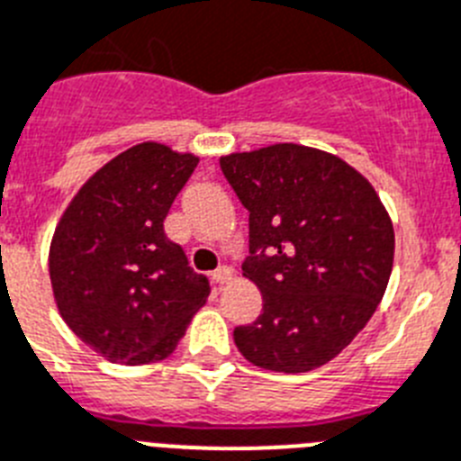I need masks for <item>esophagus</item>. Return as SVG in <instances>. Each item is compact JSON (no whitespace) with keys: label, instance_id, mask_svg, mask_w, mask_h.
Returning <instances> with one entry per match:
<instances>
[{"label":"esophagus","instance_id":"obj_1","mask_svg":"<svg viewBox=\"0 0 461 461\" xmlns=\"http://www.w3.org/2000/svg\"><path fill=\"white\" fill-rule=\"evenodd\" d=\"M212 279H214L216 285H228L230 279H233V270L228 268V266H221V268H216L212 273Z\"/></svg>","mask_w":461,"mask_h":461}]
</instances>
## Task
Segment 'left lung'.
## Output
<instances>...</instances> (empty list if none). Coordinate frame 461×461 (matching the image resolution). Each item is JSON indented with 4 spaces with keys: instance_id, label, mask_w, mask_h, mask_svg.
<instances>
[{
    "instance_id": "8db88e82",
    "label": "left lung",
    "mask_w": 461,
    "mask_h": 461,
    "mask_svg": "<svg viewBox=\"0 0 461 461\" xmlns=\"http://www.w3.org/2000/svg\"><path fill=\"white\" fill-rule=\"evenodd\" d=\"M221 172L249 212L242 275L263 312L233 331L247 361L308 373L343 352L383 301L394 226L364 175L333 153L273 144L221 156Z\"/></svg>"
}]
</instances>
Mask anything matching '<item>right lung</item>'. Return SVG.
Segmentation results:
<instances>
[{"label": "right lung", "mask_w": 461, "mask_h": 461, "mask_svg": "<svg viewBox=\"0 0 461 461\" xmlns=\"http://www.w3.org/2000/svg\"><path fill=\"white\" fill-rule=\"evenodd\" d=\"M198 156L141 141L90 176L67 204L49 251L65 324L113 364H153L175 352L210 296L163 221Z\"/></svg>", "instance_id": "1"}]
</instances>
